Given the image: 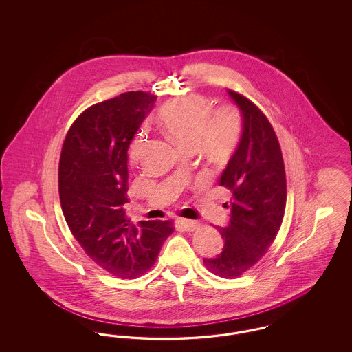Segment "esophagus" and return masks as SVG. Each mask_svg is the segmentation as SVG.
<instances>
[{
  "mask_svg": "<svg viewBox=\"0 0 352 352\" xmlns=\"http://www.w3.org/2000/svg\"><path fill=\"white\" fill-rule=\"evenodd\" d=\"M178 223L182 226L184 231H195L199 227V221L190 220V219H179Z\"/></svg>",
  "mask_w": 352,
  "mask_h": 352,
  "instance_id": "34e87169",
  "label": "esophagus"
}]
</instances>
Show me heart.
Wrapping results in <instances>:
<instances>
[{
  "mask_svg": "<svg viewBox=\"0 0 352 352\" xmlns=\"http://www.w3.org/2000/svg\"><path fill=\"white\" fill-rule=\"evenodd\" d=\"M212 109L207 98L188 95L162 105L155 113V121L174 144L186 151L199 148L210 157L224 158L241 140L243 118L232 107ZM142 146L144 134L140 132L129 148L132 162L138 161Z\"/></svg>",
  "mask_w": 352,
  "mask_h": 352,
  "instance_id": "obj_1",
  "label": "heart"
}]
</instances>
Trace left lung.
<instances>
[{
  "instance_id": "obj_1",
  "label": "left lung",
  "mask_w": 352,
  "mask_h": 352,
  "mask_svg": "<svg viewBox=\"0 0 352 352\" xmlns=\"http://www.w3.org/2000/svg\"><path fill=\"white\" fill-rule=\"evenodd\" d=\"M227 92L241 112L243 135L219 179L232 192L228 226L218 227L224 247L203 263L212 273L230 278L253 267L276 239L284 218L286 177L268 118L243 95Z\"/></svg>"
}]
</instances>
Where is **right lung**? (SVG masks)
<instances>
[{"label": "right lung", "mask_w": 352, "mask_h": 352, "mask_svg": "<svg viewBox=\"0 0 352 352\" xmlns=\"http://www.w3.org/2000/svg\"><path fill=\"white\" fill-rule=\"evenodd\" d=\"M155 96L125 92L89 107L69 128L59 161V198L74 237L107 272L133 278L153 267L170 220L126 219L128 149Z\"/></svg>", "instance_id": "add662e5"}]
</instances>
